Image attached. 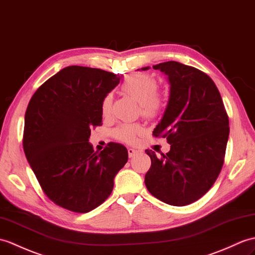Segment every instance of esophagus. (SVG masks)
<instances>
[{
  "label": "esophagus",
  "mask_w": 255,
  "mask_h": 255,
  "mask_svg": "<svg viewBox=\"0 0 255 255\" xmlns=\"http://www.w3.org/2000/svg\"><path fill=\"white\" fill-rule=\"evenodd\" d=\"M137 153H138V151L134 150V149H131V147H129V149H128L129 157H133L135 154H137Z\"/></svg>",
  "instance_id": "1"
}]
</instances>
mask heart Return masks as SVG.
<instances>
[{
    "label": "heart",
    "mask_w": 255,
    "mask_h": 255,
    "mask_svg": "<svg viewBox=\"0 0 255 255\" xmlns=\"http://www.w3.org/2000/svg\"><path fill=\"white\" fill-rule=\"evenodd\" d=\"M158 84L154 77L145 73L129 75L123 81L122 91L132 97L139 102L141 114L147 118H155L163 113L167 105V94L157 90ZM112 96L106 94L102 100L101 110L104 116H108L112 108ZM143 131L140 124H123L114 130V137L126 143H133L137 137Z\"/></svg>",
    "instance_id": "1"
}]
</instances>
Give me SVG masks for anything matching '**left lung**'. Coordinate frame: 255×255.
Segmentation results:
<instances>
[{
    "mask_svg": "<svg viewBox=\"0 0 255 255\" xmlns=\"http://www.w3.org/2000/svg\"><path fill=\"white\" fill-rule=\"evenodd\" d=\"M153 68L166 74L170 84L166 111L153 131L154 138H166L170 151L158 157L145 150L151 167L144 182L164 203L188 205L203 197L221 173L228 115L214 81L202 70L174 61Z\"/></svg>",
    "mask_w": 255,
    "mask_h": 255,
    "instance_id": "obj_1",
    "label": "left lung"
}]
</instances>
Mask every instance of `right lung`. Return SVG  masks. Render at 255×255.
I'll return each mask as SVG.
<instances>
[{
  "label": "right lung",
  "instance_id": "right-lung-1",
  "mask_svg": "<svg viewBox=\"0 0 255 255\" xmlns=\"http://www.w3.org/2000/svg\"><path fill=\"white\" fill-rule=\"evenodd\" d=\"M120 77L99 68L68 66L41 85L29 101L22 146L44 194L75 213H88L110 197L114 177L128 161L124 145L94 152L91 128L102 125V100Z\"/></svg>",
  "mask_w": 255,
  "mask_h": 255
}]
</instances>
